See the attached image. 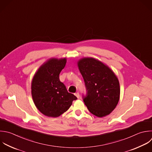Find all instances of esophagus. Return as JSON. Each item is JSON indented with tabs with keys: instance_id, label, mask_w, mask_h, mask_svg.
Returning a JSON list of instances; mask_svg holds the SVG:
<instances>
[{
	"instance_id": "1",
	"label": "esophagus",
	"mask_w": 152,
	"mask_h": 152,
	"mask_svg": "<svg viewBox=\"0 0 152 152\" xmlns=\"http://www.w3.org/2000/svg\"><path fill=\"white\" fill-rule=\"evenodd\" d=\"M75 96L78 99L79 97H80V94H79V93H75Z\"/></svg>"
}]
</instances>
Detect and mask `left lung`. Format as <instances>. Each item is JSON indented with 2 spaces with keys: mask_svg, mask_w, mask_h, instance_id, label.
Masks as SVG:
<instances>
[{
  "mask_svg": "<svg viewBox=\"0 0 152 152\" xmlns=\"http://www.w3.org/2000/svg\"><path fill=\"white\" fill-rule=\"evenodd\" d=\"M77 65L87 91L83 101L88 110L99 118L109 115L120 97L117 77L108 66L93 58H83Z\"/></svg>",
  "mask_w": 152,
  "mask_h": 152,
  "instance_id": "8db88e82",
  "label": "left lung"
}]
</instances>
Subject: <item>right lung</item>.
I'll return each mask as SVG.
<instances>
[{
  "label": "right lung",
  "mask_w": 152,
  "mask_h": 152,
  "mask_svg": "<svg viewBox=\"0 0 152 152\" xmlns=\"http://www.w3.org/2000/svg\"><path fill=\"white\" fill-rule=\"evenodd\" d=\"M66 58H51L40 66L31 81V95L38 110L43 115L56 118L65 112L77 98L68 93L60 81L59 74Z\"/></svg>",
  "instance_id": "obj_1"
}]
</instances>
